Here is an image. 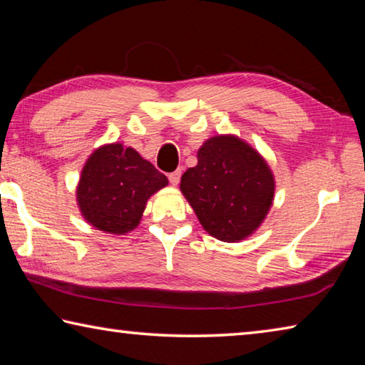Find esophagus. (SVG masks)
I'll return each mask as SVG.
<instances>
[{
    "label": "esophagus",
    "instance_id": "obj_1",
    "mask_svg": "<svg viewBox=\"0 0 365 365\" xmlns=\"http://www.w3.org/2000/svg\"><path fill=\"white\" fill-rule=\"evenodd\" d=\"M180 177H182V172L180 170H175V172H172V174H169L170 185H174V187H177L178 182H180Z\"/></svg>",
    "mask_w": 365,
    "mask_h": 365
}]
</instances>
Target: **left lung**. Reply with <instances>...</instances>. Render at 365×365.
Here are the masks:
<instances>
[{"label":"left lung","instance_id":"8db88e82","mask_svg":"<svg viewBox=\"0 0 365 365\" xmlns=\"http://www.w3.org/2000/svg\"><path fill=\"white\" fill-rule=\"evenodd\" d=\"M180 190L202 228L233 243L255 233L269 214L275 178L255 148L235 135H217L197 150V164Z\"/></svg>","mask_w":365,"mask_h":365}]
</instances>
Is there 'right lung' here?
<instances>
[{
	"label": "right lung",
	"mask_w": 365,
	"mask_h": 365,
	"mask_svg": "<svg viewBox=\"0 0 365 365\" xmlns=\"http://www.w3.org/2000/svg\"><path fill=\"white\" fill-rule=\"evenodd\" d=\"M168 177L122 143L90 154L77 187V205L96 230L125 235L138 227L150 197L168 187Z\"/></svg>",
	"instance_id": "right-lung-1"
}]
</instances>
